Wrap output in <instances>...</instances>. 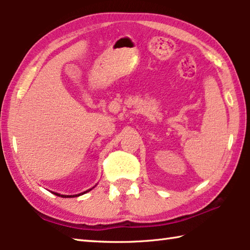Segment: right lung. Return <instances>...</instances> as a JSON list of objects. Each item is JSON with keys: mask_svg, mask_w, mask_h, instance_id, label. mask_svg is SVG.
<instances>
[{"mask_svg": "<svg viewBox=\"0 0 250 250\" xmlns=\"http://www.w3.org/2000/svg\"><path fill=\"white\" fill-rule=\"evenodd\" d=\"M91 189V188H90ZM90 189H88V191H86V192H83V193H80V194H77V195H62V194H58V193H54L55 195H57V196H62V197H76V196H80V195H83V194H84V193H87V192H89Z\"/></svg>", "mask_w": 250, "mask_h": 250, "instance_id": "1", "label": "right lung"}]
</instances>
